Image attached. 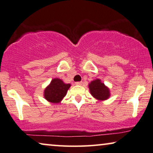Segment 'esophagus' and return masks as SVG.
<instances>
[{"label":"esophagus","mask_w":153,"mask_h":153,"mask_svg":"<svg viewBox=\"0 0 153 153\" xmlns=\"http://www.w3.org/2000/svg\"><path fill=\"white\" fill-rule=\"evenodd\" d=\"M82 82H76V85H82Z\"/></svg>","instance_id":"34e87169"}]
</instances>
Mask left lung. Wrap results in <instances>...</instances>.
<instances>
[{"label": "left lung", "mask_w": 153, "mask_h": 153, "mask_svg": "<svg viewBox=\"0 0 153 153\" xmlns=\"http://www.w3.org/2000/svg\"><path fill=\"white\" fill-rule=\"evenodd\" d=\"M88 88L91 95L97 100L103 101L108 99L111 96L109 88L104 83L102 82L101 79H100L91 81L88 84Z\"/></svg>", "instance_id": "left-lung-1"}]
</instances>
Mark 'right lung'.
Returning <instances> with one entry per match:
<instances>
[{"label":"right lung","instance_id":"add662e5","mask_svg":"<svg viewBox=\"0 0 153 153\" xmlns=\"http://www.w3.org/2000/svg\"><path fill=\"white\" fill-rule=\"evenodd\" d=\"M70 86V84L65 83L62 79L53 78L44 90V97L51 103H60L67 95Z\"/></svg>","mask_w":153,"mask_h":153}]
</instances>
